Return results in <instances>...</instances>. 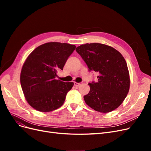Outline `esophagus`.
Instances as JSON below:
<instances>
[{"label": "esophagus", "instance_id": "obj_1", "mask_svg": "<svg viewBox=\"0 0 151 151\" xmlns=\"http://www.w3.org/2000/svg\"><path fill=\"white\" fill-rule=\"evenodd\" d=\"M81 85V83H74V86L76 87H78L79 86Z\"/></svg>", "mask_w": 151, "mask_h": 151}]
</instances>
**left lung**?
<instances>
[{
	"mask_svg": "<svg viewBox=\"0 0 151 151\" xmlns=\"http://www.w3.org/2000/svg\"><path fill=\"white\" fill-rule=\"evenodd\" d=\"M89 71L98 74V82L89 83V93L84 96L86 103L94 110L108 113L124 101L130 88L127 62L116 50L101 43H86L77 47Z\"/></svg>",
	"mask_w": 151,
	"mask_h": 151,
	"instance_id": "1",
	"label": "left lung"
}]
</instances>
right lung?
Returning <instances> with one entry per match:
<instances>
[{
	"label": "right lung",
	"mask_w": 151,
	"mask_h": 151,
	"mask_svg": "<svg viewBox=\"0 0 151 151\" xmlns=\"http://www.w3.org/2000/svg\"><path fill=\"white\" fill-rule=\"evenodd\" d=\"M75 49L74 45L50 42L40 45L29 54L22 67L20 81L26 101L31 107L48 112L63 104L74 83L55 78Z\"/></svg>",
	"instance_id": "1"
}]
</instances>
